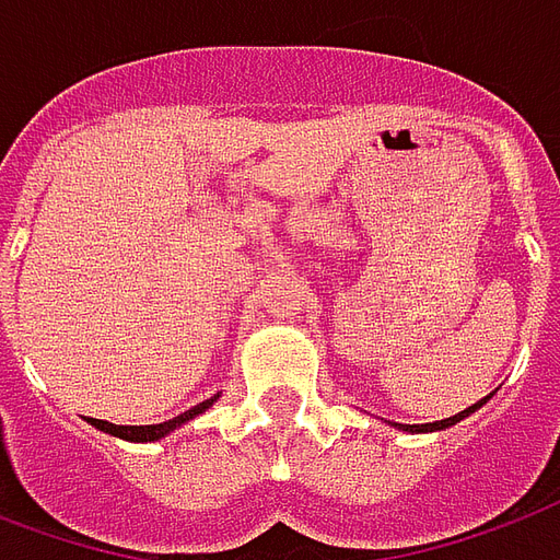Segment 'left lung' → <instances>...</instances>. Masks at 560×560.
<instances>
[{
    "label": "left lung",
    "instance_id": "left-lung-1",
    "mask_svg": "<svg viewBox=\"0 0 560 560\" xmlns=\"http://www.w3.org/2000/svg\"><path fill=\"white\" fill-rule=\"evenodd\" d=\"M487 399H480V402H475V406H468L465 411H459V415H453V418H444V420H435V423H397L399 430H406V432H435V430H444V427H453L456 420H463L465 415H471L475 409H480Z\"/></svg>",
    "mask_w": 560,
    "mask_h": 560
}]
</instances>
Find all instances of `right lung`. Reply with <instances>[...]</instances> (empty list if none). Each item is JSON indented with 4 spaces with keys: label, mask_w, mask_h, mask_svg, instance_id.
<instances>
[{
    "label": "right lung",
    "mask_w": 560,
    "mask_h": 560,
    "mask_svg": "<svg viewBox=\"0 0 560 560\" xmlns=\"http://www.w3.org/2000/svg\"><path fill=\"white\" fill-rule=\"evenodd\" d=\"M218 397L206 399V402H199L194 409H187L185 415H178L173 420H163V423H151V427H116V423H109V420H97V418H89V423L101 432H109V435H116V439H125V442H158L163 439L166 432H173L175 427H182L185 420L196 418V415H202V411L211 406Z\"/></svg>",
    "instance_id": "1"
}]
</instances>
